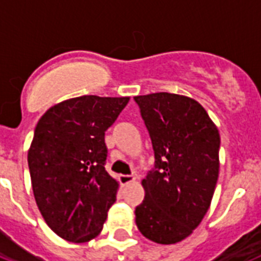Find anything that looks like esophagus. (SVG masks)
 Masks as SVG:
<instances>
[{
	"instance_id": "1",
	"label": "esophagus",
	"mask_w": 261,
	"mask_h": 261,
	"mask_svg": "<svg viewBox=\"0 0 261 261\" xmlns=\"http://www.w3.org/2000/svg\"><path fill=\"white\" fill-rule=\"evenodd\" d=\"M118 180H120V184H121L122 187H125V185L135 181V177H133V176H129V174H121V176L118 177Z\"/></svg>"
}]
</instances>
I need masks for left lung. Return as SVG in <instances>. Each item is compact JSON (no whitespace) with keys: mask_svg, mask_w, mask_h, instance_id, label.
I'll return each instance as SVG.
<instances>
[{"mask_svg":"<svg viewBox=\"0 0 261 261\" xmlns=\"http://www.w3.org/2000/svg\"><path fill=\"white\" fill-rule=\"evenodd\" d=\"M154 150L153 171L141 181L139 231L157 244H176L199 227L210 210L220 160V135L206 111L182 94L136 96Z\"/></svg>","mask_w":261,"mask_h":261,"instance_id":"obj_1","label":"left lung"}]
</instances>
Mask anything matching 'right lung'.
<instances>
[{"mask_svg":"<svg viewBox=\"0 0 261 261\" xmlns=\"http://www.w3.org/2000/svg\"><path fill=\"white\" fill-rule=\"evenodd\" d=\"M130 97L81 96L61 101L38 120L28 150L32 188L57 236L87 243L102 231L118 181L105 171V130Z\"/></svg>","mask_w":261,"mask_h":261,"instance_id":"obj_1","label":"right lung"}]
</instances>
